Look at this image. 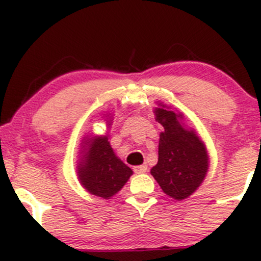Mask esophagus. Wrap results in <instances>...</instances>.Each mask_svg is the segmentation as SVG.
Listing matches in <instances>:
<instances>
[{
  "label": "esophagus",
  "mask_w": 261,
  "mask_h": 261,
  "mask_svg": "<svg viewBox=\"0 0 261 261\" xmlns=\"http://www.w3.org/2000/svg\"><path fill=\"white\" fill-rule=\"evenodd\" d=\"M134 172L137 173V174H141V173H146V172H147V166H146V164H142V166L134 167Z\"/></svg>",
  "instance_id": "obj_1"
}]
</instances>
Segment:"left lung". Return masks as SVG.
<instances>
[{"mask_svg": "<svg viewBox=\"0 0 261 261\" xmlns=\"http://www.w3.org/2000/svg\"><path fill=\"white\" fill-rule=\"evenodd\" d=\"M155 108V120L163 126L158 145V162L151 169L167 195L184 200L200 187L208 169V154L205 145L194 130L180 124L181 114L164 104Z\"/></svg>", "mask_w": 261, "mask_h": 261, "instance_id": "1", "label": "left lung"}]
</instances>
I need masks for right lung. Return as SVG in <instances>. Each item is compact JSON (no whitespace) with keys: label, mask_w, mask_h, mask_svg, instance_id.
Returning a JSON list of instances; mask_svg holds the SVG:
<instances>
[{"label":"right lung","mask_w":261,"mask_h":261,"mask_svg":"<svg viewBox=\"0 0 261 261\" xmlns=\"http://www.w3.org/2000/svg\"><path fill=\"white\" fill-rule=\"evenodd\" d=\"M83 141L82 148L85 149L81 152L83 154L77 166L81 184L92 195L110 199L121 190L133 175V170L116 157L108 136L85 137Z\"/></svg>","instance_id":"right-lung-1"}]
</instances>
